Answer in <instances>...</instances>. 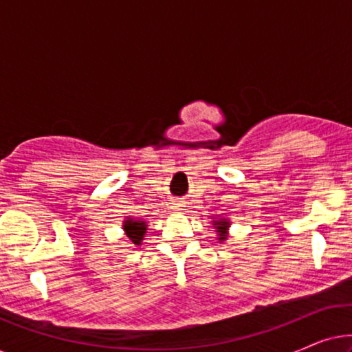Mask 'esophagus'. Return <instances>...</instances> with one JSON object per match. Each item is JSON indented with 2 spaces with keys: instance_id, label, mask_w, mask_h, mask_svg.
I'll list each match as a JSON object with an SVG mask.
<instances>
[{
  "instance_id": "1",
  "label": "esophagus",
  "mask_w": 352,
  "mask_h": 352,
  "mask_svg": "<svg viewBox=\"0 0 352 352\" xmlns=\"http://www.w3.org/2000/svg\"><path fill=\"white\" fill-rule=\"evenodd\" d=\"M182 206H184L182 201H175V204H173V208H175V210H182Z\"/></svg>"
}]
</instances>
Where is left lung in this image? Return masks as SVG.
I'll return each instance as SVG.
<instances>
[{
  "label": "left lung",
  "mask_w": 352,
  "mask_h": 352,
  "mask_svg": "<svg viewBox=\"0 0 352 352\" xmlns=\"http://www.w3.org/2000/svg\"><path fill=\"white\" fill-rule=\"evenodd\" d=\"M228 228V221H218V223H216V232H219V240H226V229Z\"/></svg>",
  "instance_id": "1"
}]
</instances>
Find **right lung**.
Wrapping results in <instances>:
<instances>
[{"label":"right lung","mask_w":352,"mask_h":352,"mask_svg":"<svg viewBox=\"0 0 352 352\" xmlns=\"http://www.w3.org/2000/svg\"><path fill=\"white\" fill-rule=\"evenodd\" d=\"M123 229L126 230V235L129 237V240H131L133 243L139 245L144 237V234H146V223H142V221L126 219L124 221Z\"/></svg>","instance_id":"add662e5"}]
</instances>
